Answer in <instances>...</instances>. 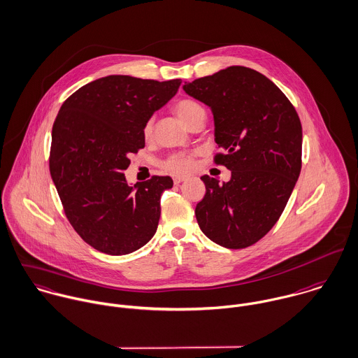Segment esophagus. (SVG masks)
Wrapping results in <instances>:
<instances>
[{
    "label": "esophagus",
    "mask_w": 358,
    "mask_h": 358,
    "mask_svg": "<svg viewBox=\"0 0 358 358\" xmlns=\"http://www.w3.org/2000/svg\"><path fill=\"white\" fill-rule=\"evenodd\" d=\"M185 180H187V178H185V177H181V176H174V177H173V181H174V184H176V185L181 184V182H182V181H185Z\"/></svg>",
    "instance_id": "obj_1"
}]
</instances>
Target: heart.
<instances>
[{"label": "heart", "mask_w": 358, "mask_h": 358, "mask_svg": "<svg viewBox=\"0 0 358 358\" xmlns=\"http://www.w3.org/2000/svg\"><path fill=\"white\" fill-rule=\"evenodd\" d=\"M173 110L188 129L192 127L198 122H205V117H206L205 108L199 102L189 99V98H184V99H180L178 102H176L173 106ZM152 130H153V122L148 120L143 124V137L149 138L152 136ZM162 166L164 170H167L170 173L184 174V173L191 171V169L194 166V156L185 155V153H176V155L169 156L162 163Z\"/></svg>", "instance_id": "1"}]
</instances>
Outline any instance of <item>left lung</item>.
I'll list each match as a JSON object with an SVG mask.
<instances>
[{
    "instance_id": "8db88e82",
    "label": "left lung",
    "mask_w": 358,
    "mask_h": 358,
    "mask_svg": "<svg viewBox=\"0 0 358 358\" xmlns=\"http://www.w3.org/2000/svg\"><path fill=\"white\" fill-rule=\"evenodd\" d=\"M184 91L210 106L215 164L231 170L220 184L209 176L195 215L220 246L243 249L260 241L285 209L301 170V123L285 94L266 76L229 66L185 83Z\"/></svg>"
}]
</instances>
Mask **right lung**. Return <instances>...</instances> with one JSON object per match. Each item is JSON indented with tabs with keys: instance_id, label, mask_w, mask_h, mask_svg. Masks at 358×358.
Wrapping results in <instances>:
<instances>
[{
	"instance_id": "add662e5",
	"label": "right lung",
	"mask_w": 358,
	"mask_h": 358,
	"mask_svg": "<svg viewBox=\"0 0 358 358\" xmlns=\"http://www.w3.org/2000/svg\"><path fill=\"white\" fill-rule=\"evenodd\" d=\"M180 84L106 76L73 92L58 112L51 177L74 231L102 253L129 255L156 232L160 196L173 180L152 176L130 187L123 171L130 155L145 146L143 124Z\"/></svg>"
}]
</instances>
